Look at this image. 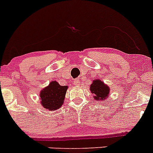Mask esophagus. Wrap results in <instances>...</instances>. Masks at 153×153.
Here are the masks:
<instances>
[{
    "mask_svg": "<svg viewBox=\"0 0 153 153\" xmlns=\"http://www.w3.org/2000/svg\"><path fill=\"white\" fill-rule=\"evenodd\" d=\"M73 84L75 85H79L80 82H79V81H78V79H75V80H74V83Z\"/></svg>",
    "mask_w": 153,
    "mask_h": 153,
    "instance_id": "obj_1",
    "label": "esophagus"
}]
</instances>
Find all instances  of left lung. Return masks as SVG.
<instances>
[{"label":"left lung","instance_id":"8db88e82","mask_svg":"<svg viewBox=\"0 0 153 153\" xmlns=\"http://www.w3.org/2000/svg\"><path fill=\"white\" fill-rule=\"evenodd\" d=\"M90 90L92 94H94V99L96 100H104L109 96V88L107 85H104L102 81L100 80H94L93 84L91 85Z\"/></svg>","mask_w":153,"mask_h":153}]
</instances>
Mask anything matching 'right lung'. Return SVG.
<instances>
[{
	"instance_id": "obj_1",
	"label": "right lung",
	"mask_w": 153,
	"mask_h": 153,
	"mask_svg": "<svg viewBox=\"0 0 153 153\" xmlns=\"http://www.w3.org/2000/svg\"><path fill=\"white\" fill-rule=\"evenodd\" d=\"M67 88V86H61L56 81H51L49 86L40 93L42 106L51 111L60 108L63 104Z\"/></svg>"
}]
</instances>
